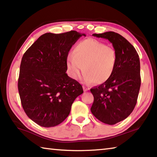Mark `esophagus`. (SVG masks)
<instances>
[{
  "instance_id": "esophagus-1",
  "label": "esophagus",
  "mask_w": 157,
  "mask_h": 157,
  "mask_svg": "<svg viewBox=\"0 0 157 157\" xmlns=\"http://www.w3.org/2000/svg\"><path fill=\"white\" fill-rule=\"evenodd\" d=\"M83 89H84V91H87L89 90V88L86 87V86H83Z\"/></svg>"
}]
</instances>
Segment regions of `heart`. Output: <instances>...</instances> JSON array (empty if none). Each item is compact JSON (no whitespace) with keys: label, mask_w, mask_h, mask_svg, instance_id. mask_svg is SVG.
I'll use <instances>...</instances> for the list:
<instances>
[{"label":"heart","mask_w":157,"mask_h":157,"mask_svg":"<svg viewBox=\"0 0 157 157\" xmlns=\"http://www.w3.org/2000/svg\"><path fill=\"white\" fill-rule=\"evenodd\" d=\"M118 61L113 47L97 40L88 38L75 46L73 53L66 57V68L71 78L78 79L84 71V80L101 84L113 76Z\"/></svg>","instance_id":"1"}]
</instances>
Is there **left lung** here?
Instances as JSON below:
<instances>
[{
	"instance_id": "left-lung-1",
	"label": "left lung",
	"mask_w": 157,
	"mask_h": 157,
	"mask_svg": "<svg viewBox=\"0 0 157 157\" xmlns=\"http://www.w3.org/2000/svg\"><path fill=\"white\" fill-rule=\"evenodd\" d=\"M93 36L108 39L117 53L113 76L91 89L94 98L91 113L102 122L113 125L128 117L136 105L141 84L140 59L134 47L119 33L109 31Z\"/></svg>"
}]
</instances>
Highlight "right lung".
<instances>
[{
    "mask_svg": "<svg viewBox=\"0 0 157 157\" xmlns=\"http://www.w3.org/2000/svg\"><path fill=\"white\" fill-rule=\"evenodd\" d=\"M85 34L75 31L42 35L21 59L18 90L27 116L43 127H53L69 115L82 86L66 72L72 46Z\"/></svg>",
    "mask_w": 157,
    "mask_h": 157,
    "instance_id": "right-lung-1",
    "label": "right lung"
}]
</instances>
